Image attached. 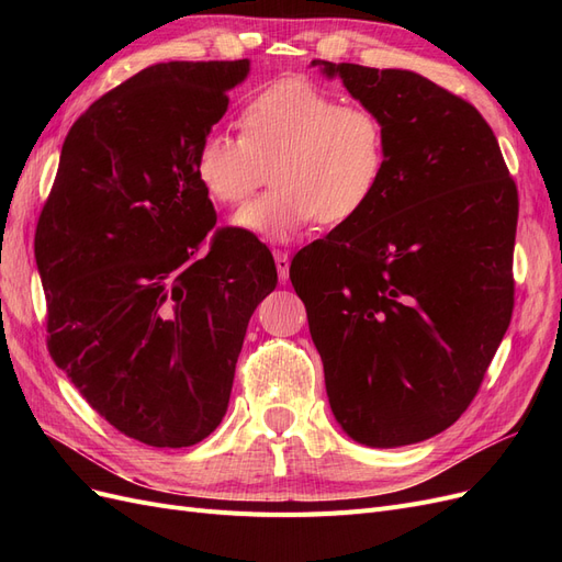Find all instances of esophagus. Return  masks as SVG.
<instances>
[{"instance_id": "obj_1", "label": "esophagus", "mask_w": 562, "mask_h": 562, "mask_svg": "<svg viewBox=\"0 0 562 562\" xmlns=\"http://www.w3.org/2000/svg\"><path fill=\"white\" fill-rule=\"evenodd\" d=\"M274 262L279 271V281H288V271H291V255L285 250H274Z\"/></svg>"}]
</instances>
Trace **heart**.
Returning <instances> with one entry per match:
<instances>
[{
  "mask_svg": "<svg viewBox=\"0 0 562 562\" xmlns=\"http://www.w3.org/2000/svg\"><path fill=\"white\" fill-rule=\"evenodd\" d=\"M239 138L209 131L194 149V176L213 201L239 203L271 166L274 190L248 201L234 225L269 244L293 241L316 220L342 227L378 196L386 171V128L363 105H339L312 81L285 77L250 95Z\"/></svg>",
  "mask_w": 562,
  "mask_h": 562,
  "instance_id": "heart-1",
  "label": "heart"
}]
</instances>
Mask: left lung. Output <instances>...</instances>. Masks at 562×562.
<instances>
[{
    "label": "left lung",
    "mask_w": 562,
    "mask_h": 562,
    "mask_svg": "<svg viewBox=\"0 0 562 562\" xmlns=\"http://www.w3.org/2000/svg\"><path fill=\"white\" fill-rule=\"evenodd\" d=\"M386 128L378 196L291 262L330 411L368 448L446 431L514 310L518 190L467 100L411 70L312 60Z\"/></svg>",
    "instance_id": "8db88e82"
}]
</instances>
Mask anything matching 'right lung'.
<instances>
[{
	"instance_id": "1",
	"label": "right lung",
	"mask_w": 562,
	"mask_h": 562,
	"mask_svg": "<svg viewBox=\"0 0 562 562\" xmlns=\"http://www.w3.org/2000/svg\"><path fill=\"white\" fill-rule=\"evenodd\" d=\"M250 60L157 63L67 133L35 258L48 351L93 411L151 448L223 422L255 307L277 288L258 236L217 229L194 149Z\"/></svg>"
}]
</instances>
